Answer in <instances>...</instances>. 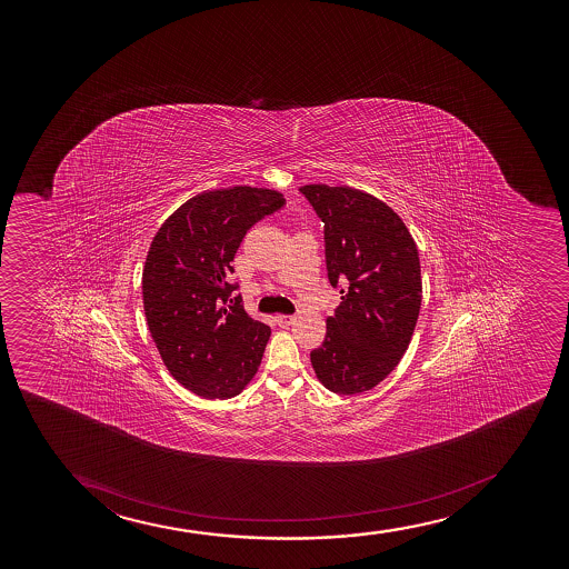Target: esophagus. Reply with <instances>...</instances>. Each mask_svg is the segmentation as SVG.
I'll list each match as a JSON object with an SVG mask.
<instances>
[{
  "label": "esophagus",
  "mask_w": 569,
  "mask_h": 569,
  "mask_svg": "<svg viewBox=\"0 0 569 569\" xmlns=\"http://www.w3.org/2000/svg\"><path fill=\"white\" fill-rule=\"evenodd\" d=\"M274 320H277L279 327H290V325L295 322V317H292V315H277Z\"/></svg>",
  "instance_id": "34e87169"
}]
</instances>
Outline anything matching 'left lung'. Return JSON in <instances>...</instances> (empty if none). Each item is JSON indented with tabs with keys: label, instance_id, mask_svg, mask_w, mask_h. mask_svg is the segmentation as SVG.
I'll return each instance as SVG.
<instances>
[{
	"label": "left lung",
	"instance_id": "1",
	"mask_svg": "<svg viewBox=\"0 0 569 569\" xmlns=\"http://www.w3.org/2000/svg\"><path fill=\"white\" fill-rule=\"evenodd\" d=\"M300 191L325 223L328 281L341 288L311 365L332 392L370 391L412 340L421 308L418 247L400 216L370 193L327 183Z\"/></svg>",
	"mask_w": 569,
	"mask_h": 569
}]
</instances>
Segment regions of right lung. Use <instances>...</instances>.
Segmentation results:
<instances>
[{
    "instance_id": "right-lung-1",
    "label": "right lung",
    "mask_w": 569,
    "mask_h": 569,
    "mask_svg": "<svg viewBox=\"0 0 569 569\" xmlns=\"http://www.w3.org/2000/svg\"><path fill=\"white\" fill-rule=\"evenodd\" d=\"M284 207L279 191L250 186L203 191L174 210L151 241L142 298L157 351L178 383L203 399L249 386L271 328L244 311L229 274L242 237Z\"/></svg>"
}]
</instances>
